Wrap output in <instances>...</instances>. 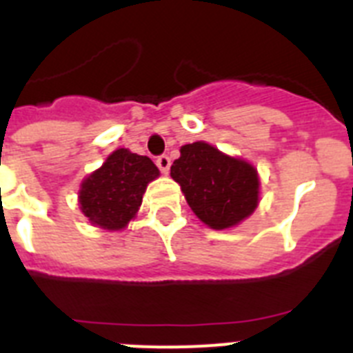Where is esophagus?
Returning <instances> with one entry per match:
<instances>
[{
    "mask_svg": "<svg viewBox=\"0 0 353 353\" xmlns=\"http://www.w3.org/2000/svg\"><path fill=\"white\" fill-rule=\"evenodd\" d=\"M157 166L162 173L168 174V171H170V166H171V159L168 157V155H161V157H157Z\"/></svg>",
    "mask_w": 353,
    "mask_h": 353,
    "instance_id": "obj_1",
    "label": "esophagus"
}]
</instances>
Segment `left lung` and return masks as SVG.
Here are the masks:
<instances>
[{
    "mask_svg": "<svg viewBox=\"0 0 353 353\" xmlns=\"http://www.w3.org/2000/svg\"><path fill=\"white\" fill-rule=\"evenodd\" d=\"M187 203L212 230H228L248 219L260 203V176L244 159L223 154L205 141L183 145L171 166Z\"/></svg>",
    "mask_w": 353,
    "mask_h": 353,
    "instance_id": "8db88e82",
    "label": "left lung"
}]
</instances>
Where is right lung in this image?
<instances>
[{
  "mask_svg": "<svg viewBox=\"0 0 353 353\" xmlns=\"http://www.w3.org/2000/svg\"><path fill=\"white\" fill-rule=\"evenodd\" d=\"M159 174V168L146 155L114 150L81 182V212L93 226L109 232L123 230L138 215L146 187Z\"/></svg>",
  "mask_w": 353,
  "mask_h": 353,
  "instance_id": "right-lung-1",
  "label": "right lung"
}]
</instances>
